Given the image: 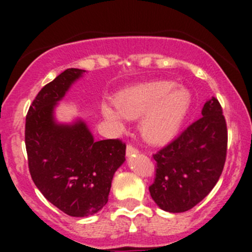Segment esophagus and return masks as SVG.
Here are the masks:
<instances>
[{
    "mask_svg": "<svg viewBox=\"0 0 252 252\" xmlns=\"http://www.w3.org/2000/svg\"><path fill=\"white\" fill-rule=\"evenodd\" d=\"M138 149H135L133 145H128V146H126V156H131V155H135L138 154Z\"/></svg>",
    "mask_w": 252,
    "mask_h": 252,
    "instance_id": "obj_1",
    "label": "esophagus"
}]
</instances>
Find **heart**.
Wrapping results in <instances>:
<instances>
[{"label": "heart", "mask_w": 252, "mask_h": 252, "mask_svg": "<svg viewBox=\"0 0 252 252\" xmlns=\"http://www.w3.org/2000/svg\"><path fill=\"white\" fill-rule=\"evenodd\" d=\"M192 97L188 89L173 81L145 84L123 93L114 100L117 111L103 106L106 121L123 128L122 116L129 119L141 118L140 131L145 140L158 144L173 138L179 131L191 108Z\"/></svg>", "instance_id": "1"}]
</instances>
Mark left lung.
<instances>
[{
	"instance_id": "8db88e82",
	"label": "left lung",
	"mask_w": 252,
	"mask_h": 252,
	"mask_svg": "<svg viewBox=\"0 0 252 252\" xmlns=\"http://www.w3.org/2000/svg\"><path fill=\"white\" fill-rule=\"evenodd\" d=\"M202 117L154 155L156 177L149 188L161 210L180 213L205 199L222 174L227 156V124L216 97Z\"/></svg>"
}]
</instances>
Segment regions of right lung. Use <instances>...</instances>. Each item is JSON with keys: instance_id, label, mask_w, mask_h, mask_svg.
Returning a JSON list of instances; mask_svg holds the SVG:
<instances>
[{"instance_id": "1", "label": "right lung", "mask_w": 252, "mask_h": 252, "mask_svg": "<svg viewBox=\"0 0 252 252\" xmlns=\"http://www.w3.org/2000/svg\"><path fill=\"white\" fill-rule=\"evenodd\" d=\"M84 73L69 68L45 85L25 119L32 182L51 204L72 217L93 216L107 204L113 175L126 161V144L118 139L96 141L83 119H56V106Z\"/></svg>"}]
</instances>
